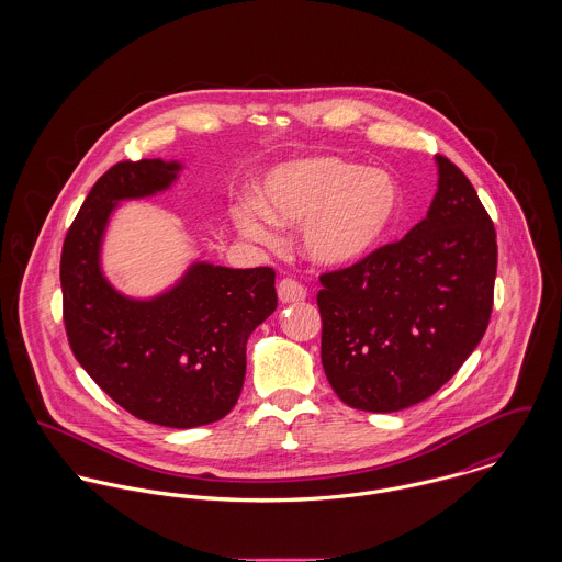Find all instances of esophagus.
<instances>
[{"mask_svg": "<svg viewBox=\"0 0 562 562\" xmlns=\"http://www.w3.org/2000/svg\"><path fill=\"white\" fill-rule=\"evenodd\" d=\"M277 294H279L281 303H299V301L307 299V288L301 281L292 279V277H285V279L279 281Z\"/></svg>", "mask_w": 562, "mask_h": 562, "instance_id": "34e87169", "label": "esophagus"}]
</instances>
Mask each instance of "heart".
Wrapping results in <instances>:
<instances>
[{
  "label": "heart",
  "mask_w": 562,
  "mask_h": 562,
  "mask_svg": "<svg viewBox=\"0 0 562 562\" xmlns=\"http://www.w3.org/2000/svg\"><path fill=\"white\" fill-rule=\"evenodd\" d=\"M402 192L383 168L335 156H310L277 166L261 183V205H236L241 232L277 238V225L303 223V246L322 263H348L372 252L398 223Z\"/></svg>",
  "instance_id": "heart-1"
}]
</instances>
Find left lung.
<instances>
[{"label": "left lung", "mask_w": 562, "mask_h": 562, "mask_svg": "<svg viewBox=\"0 0 562 562\" xmlns=\"http://www.w3.org/2000/svg\"><path fill=\"white\" fill-rule=\"evenodd\" d=\"M430 210L402 240L322 272V366L352 408L392 413L430 398L488 326L495 227L465 172L437 156Z\"/></svg>", "instance_id": "1"}]
</instances>
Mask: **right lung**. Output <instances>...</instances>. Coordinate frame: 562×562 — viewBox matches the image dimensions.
Segmentation results:
<instances>
[{"label":"right lung","mask_w":562,"mask_h":562,"mask_svg":"<svg viewBox=\"0 0 562 562\" xmlns=\"http://www.w3.org/2000/svg\"><path fill=\"white\" fill-rule=\"evenodd\" d=\"M179 164L123 160L108 168L63 244V321L90 379L127 413L168 428L225 417L240 398L246 339L277 310L274 270L196 263L156 301H130L99 270L114 203L164 190Z\"/></svg>","instance_id":"add662e5"}]
</instances>
